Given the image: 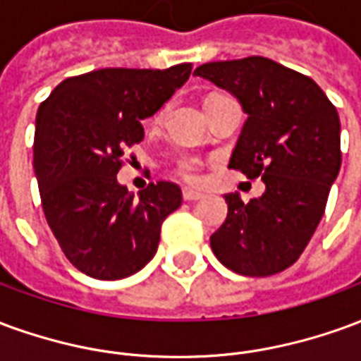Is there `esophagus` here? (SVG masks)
<instances>
[{
	"instance_id": "1",
	"label": "esophagus",
	"mask_w": 361,
	"mask_h": 361,
	"mask_svg": "<svg viewBox=\"0 0 361 361\" xmlns=\"http://www.w3.org/2000/svg\"><path fill=\"white\" fill-rule=\"evenodd\" d=\"M181 195H183V201H199V199H203L204 197L201 191H195V189H189V188L183 189V193H181Z\"/></svg>"
}]
</instances>
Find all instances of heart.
Segmentation results:
<instances>
[{"instance_id": "heart-1", "label": "heart", "mask_w": 361, "mask_h": 361, "mask_svg": "<svg viewBox=\"0 0 361 361\" xmlns=\"http://www.w3.org/2000/svg\"><path fill=\"white\" fill-rule=\"evenodd\" d=\"M211 96H216V94H211ZM209 96V98H211ZM166 110L168 108H160L157 111V116H154V121L160 123L166 116ZM201 166H203V160L195 154H185V157H180L178 158V162L173 164V173L181 178L183 181H189V183H195L199 180V173H201Z\"/></svg>"}]
</instances>
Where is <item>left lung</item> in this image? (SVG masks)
Listing matches in <instances>:
<instances>
[{"label":"left lung","mask_w":361,"mask_h":361,"mask_svg":"<svg viewBox=\"0 0 361 361\" xmlns=\"http://www.w3.org/2000/svg\"><path fill=\"white\" fill-rule=\"evenodd\" d=\"M193 75L242 102L247 119L228 168L267 188L250 203L224 195L212 253L243 276L276 274L300 259L323 219L342 162L338 111L307 75L261 56L203 63Z\"/></svg>","instance_id":"8db88e82"}]
</instances>
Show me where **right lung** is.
I'll list each match as a JSON object with an SVG mask.
<instances>
[{"label":"right lung","mask_w":361,"mask_h":361,"mask_svg":"<svg viewBox=\"0 0 361 361\" xmlns=\"http://www.w3.org/2000/svg\"><path fill=\"white\" fill-rule=\"evenodd\" d=\"M168 69L110 67L69 77L36 114L35 172L51 234L69 263L98 280L131 276L154 257L166 216L181 204L170 181L139 197L119 185L123 150L142 141V119L189 79Z\"/></svg>","instance_id":"add662e5"}]
</instances>
